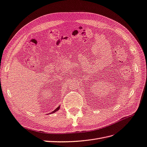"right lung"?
Here are the masks:
<instances>
[{
  "instance_id": "right-lung-1",
  "label": "right lung",
  "mask_w": 147,
  "mask_h": 147,
  "mask_svg": "<svg viewBox=\"0 0 147 147\" xmlns=\"http://www.w3.org/2000/svg\"><path fill=\"white\" fill-rule=\"evenodd\" d=\"M60 106H58V107L55 109V110L53 111H52V112H51V113H55V112H56V111H57L58 110H60ZM51 113H50V114H51Z\"/></svg>"
}]
</instances>
